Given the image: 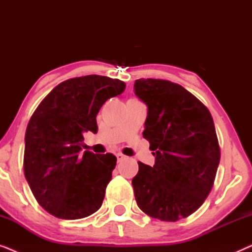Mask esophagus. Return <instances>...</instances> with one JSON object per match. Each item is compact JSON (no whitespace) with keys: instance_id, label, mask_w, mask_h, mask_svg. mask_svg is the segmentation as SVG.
Listing matches in <instances>:
<instances>
[{"instance_id":"obj_1","label":"esophagus","mask_w":252,"mask_h":252,"mask_svg":"<svg viewBox=\"0 0 252 252\" xmlns=\"http://www.w3.org/2000/svg\"><path fill=\"white\" fill-rule=\"evenodd\" d=\"M116 156H117V159H118V161H120V160H123V159H124V158H125V156H124V155H123V154H117V155H116Z\"/></svg>"}]
</instances>
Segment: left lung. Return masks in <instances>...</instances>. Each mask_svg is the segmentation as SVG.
I'll use <instances>...</instances> for the list:
<instances>
[{
  "label": "left lung",
  "mask_w": 252,
  "mask_h": 252,
  "mask_svg": "<svg viewBox=\"0 0 252 252\" xmlns=\"http://www.w3.org/2000/svg\"><path fill=\"white\" fill-rule=\"evenodd\" d=\"M135 95L148 106L143 137L155 151L153 167L139 161L133 178L139 208L161 221H177L203 204L215 182L220 148L208 108L182 86L139 79Z\"/></svg>",
  "instance_id": "1"
}]
</instances>
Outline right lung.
Wrapping results in <instances>:
<instances>
[{
    "label": "right lung",
    "instance_id": "right-lung-1",
    "mask_svg": "<svg viewBox=\"0 0 252 252\" xmlns=\"http://www.w3.org/2000/svg\"><path fill=\"white\" fill-rule=\"evenodd\" d=\"M125 82L103 75L72 78L56 86L31 117L24 173L34 197L60 219L86 218L101 208L117 158L86 150L84 134L97 133L96 116Z\"/></svg>",
    "mask_w": 252,
    "mask_h": 252
}]
</instances>
